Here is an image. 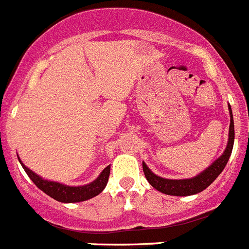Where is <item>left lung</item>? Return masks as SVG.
Returning a JSON list of instances; mask_svg holds the SVG:
<instances>
[{"instance_id": "8db88e82", "label": "left lung", "mask_w": 249, "mask_h": 249, "mask_svg": "<svg viewBox=\"0 0 249 249\" xmlns=\"http://www.w3.org/2000/svg\"><path fill=\"white\" fill-rule=\"evenodd\" d=\"M229 114H231V124H229V139L228 145L226 151L223 152L219 159H216L208 169H205L201 174L196 175L195 178L190 179H163L161 176L155 175L152 171L147 167L145 162H142V169L145 173L146 179L154 186L156 190L161 191L166 195H175V196H188V195H194L207 189L208 186L219 176L223 169L226 167L229 157L233 150V143H234V122H233V114H231V108L229 106Z\"/></svg>"}]
</instances>
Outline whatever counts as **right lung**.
Masks as SVG:
<instances>
[{"label":"right lung","mask_w":249,"mask_h":249,"mask_svg":"<svg viewBox=\"0 0 249 249\" xmlns=\"http://www.w3.org/2000/svg\"><path fill=\"white\" fill-rule=\"evenodd\" d=\"M18 161H20L21 166L25 170V173L29 175L30 179L33 180L34 184L40 190L44 191L45 194H48L49 196H52L55 200L61 201V203H78V201L88 200V199H92V197L97 196L98 194H101L103 189L106 188V185H107L108 178H109L110 173V165H108L102 171L101 175L94 181L90 182V184H87V185L83 186H68L64 185V184H60V182L44 180L39 175H36L34 171L27 169L21 162L20 159H18Z\"/></svg>","instance_id":"obj_1"}]
</instances>
